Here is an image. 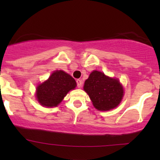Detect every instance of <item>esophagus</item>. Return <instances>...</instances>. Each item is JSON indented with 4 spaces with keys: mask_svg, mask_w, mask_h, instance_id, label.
<instances>
[{
    "mask_svg": "<svg viewBox=\"0 0 160 160\" xmlns=\"http://www.w3.org/2000/svg\"><path fill=\"white\" fill-rule=\"evenodd\" d=\"M77 87H78L79 88H80L82 87V85H83V81H82L81 80H77Z\"/></svg>",
    "mask_w": 160,
    "mask_h": 160,
    "instance_id": "1",
    "label": "esophagus"
}]
</instances>
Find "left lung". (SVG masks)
Returning <instances> with one entry per match:
<instances>
[{
    "instance_id": "8db88e82",
    "label": "left lung",
    "mask_w": 160,
    "mask_h": 160,
    "mask_svg": "<svg viewBox=\"0 0 160 160\" xmlns=\"http://www.w3.org/2000/svg\"><path fill=\"white\" fill-rule=\"evenodd\" d=\"M83 89L89 95L95 108L100 111H108L117 107L124 93L118 79L111 78L97 70L90 74Z\"/></svg>"
}]
</instances>
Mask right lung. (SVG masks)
<instances>
[{"label":"right lung","instance_id":"right-lung-1","mask_svg":"<svg viewBox=\"0 0 160 160\" xmlns=\"http://www.w3.org/2000/svg\"><path fill=\"white\" fill-rule=\"evenodd\" d=\"M77 86L75 80L62 70H56L49 78L37 87L36 98L45 107H56L70 90Z\"/></svg>","mask_w":160,"mask_h":160}]
</instances>
